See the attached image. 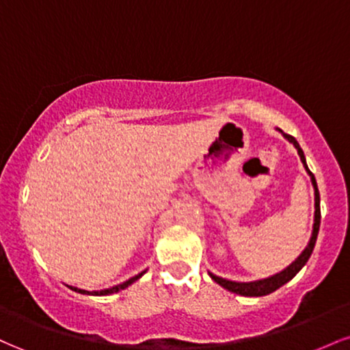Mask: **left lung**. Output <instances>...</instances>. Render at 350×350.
I'll return each mask as SVG.
<instances>
[{
	"instance_id": "left-lung-1",
	"label": "left lung",
	"mask_w": 350,
	"mask_h": 350,
	"mask_svg": "<svg viewBox=\"0 0 350 350\" xmlns=\"http://www.w3.org/2000/svg\"><path fill=\"white\" fill-rule=\"evenodd\" d=\"M284 138H286L290 143H293V146H295L296 150H298V154H299L301 161H303L304 167H306V171L309 172V176H311L312 186H314V206H316V212H314V227H312L311 240H309V245L306 247V250H304L298 256V258H296V262H293L290 267L286 268V270H283L281 273H278V275L271 276V278L260 280V281H252V283H237V281H228L226 278H220V276H215V275H212V273H208V275H211V278L214 280L215 283H219L220 286H224L228 291L237 293V295H242V296H265V295H270V293H273V291H276L280 286H283L284 283H288V281H290L293 276H295L296 273H298L301 268H303L304 265H306V262L309 260V256H311L312 250H314L317 232H319V226H321L319 191H317V184H316L314 174H312V172L308 170L306 159H304V152H303V150H301L299 143L296 142V139L293 138L291 135L284 133Z\"/></svg>"
}]
</instances>
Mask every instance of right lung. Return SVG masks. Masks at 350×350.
Instances as JSON below:
<instances>
[{"label":"right lung","instance_id":"1","mask_svg":"<svg viewBox=\"0 0 350 350\" xmlns=\"http://www.w3.org/2000/svg\"><path fill=\"white\" fill-rule=\"evenodd\" d=\"M143 273H144V271H143ZM143 273H139V275L133 276V278H130L128 281H124V283H122V284H116V286L108 288V290H103V291H92V293H88V291H85V290H79V288H74V286H69V288H70V290L77 291V293H83V295H111V293H116V291H120V290H124V288H126V286H130V284L133 283V281H136L138 278H142Z\"/></svg>","mask_w":350,"mask_h":350}]
</instances>
